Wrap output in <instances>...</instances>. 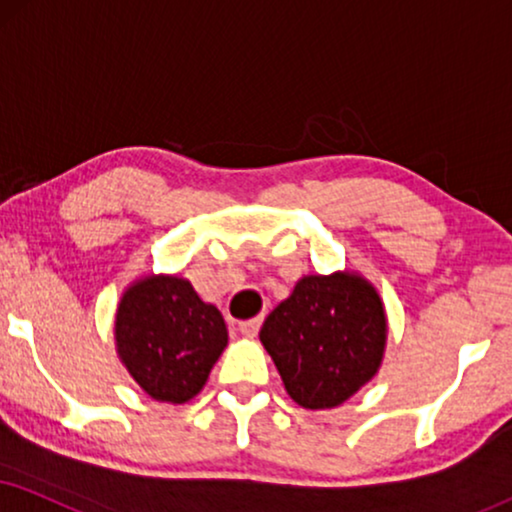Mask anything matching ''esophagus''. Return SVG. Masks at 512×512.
Listing matches in <instances>:
<instances>
[{
	"label": "esophagus",
	"mask_w": 512,
	"mask_h": 512,
	"mask_svg": "<svg viewBox=\"0 0 512 512\" xmlns=\"http://www.w3.org/2000/svg\"><path fill=\"white\" fill-rule=\"evenodd\" d=\"M261 325H263V315H256V318L251 320H242V323H239V332L246 334V337H256L258 330H261Z\"/></svg>",
	"instance_id": "1"
}]
</instances>
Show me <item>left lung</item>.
Listing matches in <instances>:
<instances>
[{
    "label": "left lung",
    "mask_w": 512,
    "mask_h": 512,
    "mask_svg": "<svg viewBox=\"0 0 512 512\" xmlns=\"http://www.w3.org/2000/svg\"><path fill=\"white\" fill-rule=\"evenodd\" d=\"M384 339L380 296L349 273L304 277L261 327L287 394L313 410L356 394L380 368Z\"/></svg>",
    "instance_id": "8db88e82"
}]
</instances>
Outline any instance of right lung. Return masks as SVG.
<instances>
[{"mask_svg":"<svg viewBox=\"0 0 512 512\" xmlns=\"http://www.w3.org/2000/svg\"><path fill=\"white\" fill-rule=\"evenodd\" d=\"M116 342L125 368L151 399L185 403L206 384L227 344V327L187 280L147 277L123 296Z\"/></svg>","mask_w":512,"mask_h":512,"instance_id":"add662e5","label":"right lung"}]
</instances>
